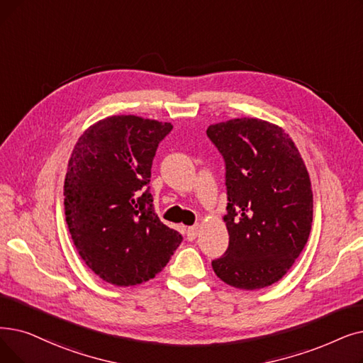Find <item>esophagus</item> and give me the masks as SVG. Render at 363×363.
<instances>
[{
  "instance_id": "1",
  "label": "esophagus",
  "mask_w": 363,
  "mask_h": 363,
  "mask_svg": "<svg viewBox=\"0 0 363 363\" xmlns=\"http://www.w3.org/2000/svg\"><path fill=\"white\" fill-rule=\"evenodd\" d=\"M199 234V225H193L186 228V238L188 240H194Z\"/></svg>"
}]
</instances>
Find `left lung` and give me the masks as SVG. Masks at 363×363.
Returning a JSON list of instances; mask_svg holds the SVG:
<instances>
[{"label":"left lung","mask_w":363,"mask_h":363,"mask_svg":"<svg viewBox=\"0 0 363 363\" xmlns=\"http://www.w3.org/2000/svg\"><path fill=\"white\" fill-rule=\"evenodd\" d=\"M209 139L225 162L230 242L212 261L227 285L254 291L279 281L301 254L313 223L307 167L281 128L259 118L212 124Z\"/></svg>","instance_id":"8db88e82"}]
</instances>
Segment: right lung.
<instances>
[{
  "instance_id": "1",
  "label": "right lung",
  "mask_w": 363,
  "mask_h": 363,
  "mask_svg": "<svg viewBox=\"0 0 363 363\" xmlns=\"http://www.w3.org/2000/svg\"><path fill=\"white\" fill-rule=\"evenodd\" d=\"M173 125L138 116L99 120L78 138L64 185L67 224L89 269L116 286L159 274L182 235L154 212L157 147Z\"/></svg>"
}]
</instances>
